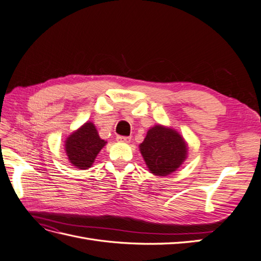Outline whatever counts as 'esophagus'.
<instances>
[{"instance_id":"esophagus-1","label":"esophagus","mask_w":261,"mask_h":261,"mask_svg":"<svg viewBox=\"0 0 261 261\" xmlns=\"http://www.w3.org/2000/svg\"><path fill=\"white\" fill-rule=\"evenodd\" d=\"M130 137H128V136H117L116 137V140L117 141H121V143H129L130 141Z\"/></svg>"}]
</instances>
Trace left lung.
Returning <instances> with one entry per match:
<instances>
[{"label": "left lung", "mask_w": 261, "mask_h": 261, "mask_svg": "<svg viewBox=\"0 0 261 261\" xmlns=\"http://www.w3.org/2000/svg\"><path fill=\"white\" fill-rule=\"evenodd\" d=\"M149 171L154 175L167 176L184 162L187 145L176 130L155 125L149 129L139 146Z\"/></svg>", "instance_id": "1"}]
</instances>
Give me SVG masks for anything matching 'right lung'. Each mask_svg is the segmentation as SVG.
I'll use <instances>...</instances> for the list:
<instances>
[{
  "label": "right lung",
  "mask_w": 261,
  "mask_h": 261,
  "mask_svg": "<svg viewBox=\"0 0 261 261\" xmlns=\"http://www.w3.org/2000/svg\"><path fill=\"white\" fill-rule=\"evenodd\" d=\"M107 141L99 137L94 125L89 122L74 132L65 141V150L68 160L77 169L86 170L90 168L100 150Z\"/></svg>",
  "instance_id": "obj_1"
}]
</instances>
